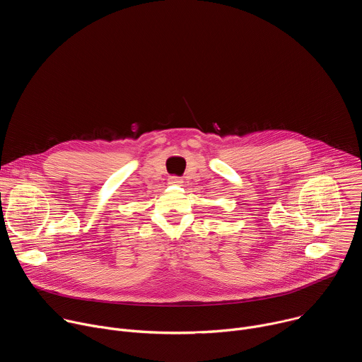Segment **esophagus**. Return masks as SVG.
I'll list each match as a JSON object with an SVG mask.
<instances>
[{
	"label": "esophagus",
	"instance_id": "1",
	"mask_svg": "<svg viewBox=\"0 0 362 362\" xmlns=\"http://www.w3.org/2000/svg\"><path fill=\"white\" fill-rule=\"evenodd\" d=\"M169 183L170 185H175V186H182V183H183V180L180 179V177H176V176H172L170 179H169Z\"/></svg>",
	"mask_w": 362,
	"mask_h": 362
}]
</instances>
